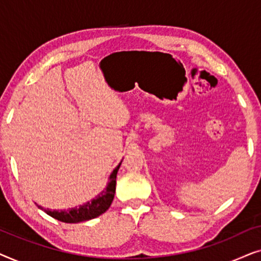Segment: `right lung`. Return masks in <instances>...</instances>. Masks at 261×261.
I'll use <instances>...</instances> for the list:
<instances>
[{
	"label": "right lung",
	"instance_id": "add662e5",
	"mask_svg": "<svg viewBox=\"0 0 261 261\" xmlns=\"http://www.w3.org/2000/svg\"><path fill=\"white\" fill-rule=\"evenodd\" d=\"M122 163V162H121ZM121 163L115 167L112 174L109 177V183L107 188L103 190L101 194L96 196L94 199L89 201L84 204L80 206H74V208L67 209V210H51L45 209L39 205V208L47 214V215L52 216L53 219L62 221L65 223H78L83 222V221H89L95 219L103 213H106L108 208L112 204L114 195H115V188H116V174L117 171L120 169Z\"/></svg>",
	"mask_w": 261,
	"mask_h": 261
}]
</instances>
